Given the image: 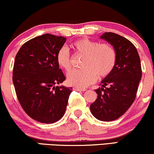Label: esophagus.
<instances>
[{
    "instance_id": "1",
    "label": "esophagus",
    "mask_w": 154,
    "mask_h": 154,
    "mask_svg": "<svg viewBox=\"0 0 154 154\" xmlns=\"http://www.w3.org/2000/svg\"><path fill=\"white\" fill-rule=\"evenodd\" d=\"M73 90L75 91H79V92H83V91H85L86 89H82V88H74Z\"/></svg>"
}]
</instances>
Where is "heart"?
Returning <instances> with one entry per match:
<instances>
[{
  "instance_id": "heart-1",
  "label": "heart",
  "mask_w": 154,
  "mask_h": 154,
  "mask_svg": "<svg viewBox=\"0 0 154 154\" xmlns=\"http://www.w3.org/2000/svg\"><path fill=\"white\" fill-rule=\"evenodd\" d=\"M77 53L85 55L81 69H75L67 75L70 85L85 88L100 78L108 76L114 69L117 62V53L112 45L108 43L99 44L88 38L78 39L72 44ZM57 63L66 72L72 68L71 56L67 48L62 47L56 55Z\"/></svg>"
}]
</instances>
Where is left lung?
<instances>
[{
  "label": "left lung",
  "instance_id": "left-lung-1",
  "mask_svg": "<svg viewBox=\"0 0 154 154\" xmlns=\"http://www.w3.org/2000/svg\"><path fill=\"white\" fill-rule=\"evenodd\" d=\"M101 38L113 46L117 62L112 73L101 81V88L95 90L98 97L90 110L97 119L110 122L123 115L134 102L142 68L136 48L128 39L110 32Z\"/></svg>",
  "mask_w": 154,
  "mask_h": 154
}]
</instances>
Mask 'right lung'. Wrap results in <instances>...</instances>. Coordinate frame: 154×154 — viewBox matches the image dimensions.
<instances>
[{
	"mask_svg": "<svg viewBox=\"0 0 154 154\" xmlns=\"http://www.w3.org/2000/svg\"><path fill=\"white\" fill-rule=\"evenodd\" d=\"M66 37L44 34L26 42L15 57L12 81L20 105L32 119L44 124L65 112L72 88L55 85L65 81L56 60Z\"/></svg>",
	"mask_w": 154,
	"mask_h": 154,
	"instance_id": "right-lung-1",
	"label": "right lung"
}]
</instances>
